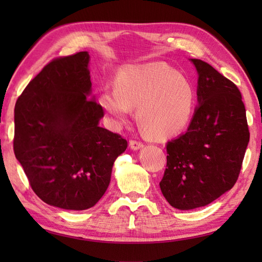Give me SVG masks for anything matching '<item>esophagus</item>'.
Instances as JSON below:
<instances>
[{
  "label": "esophagus",
  "instance_id": "esophagus-1",
  "mask_svg": "<svg viewBox=\"0 0 262 262\" xmlns=\"http://www.w3.org/2000/svg\"><path fill=\"white\" fill-rule=\"evenodd\" d=\"M144 146V144L140 141H136V140H130L129 141V147L132 149H134V151H136V149H140Z\"/></svg>",
  "mask_w": 262,
  "mask_h": 262
}]
</instances>
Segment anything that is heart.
Wrapping results in <instances>:
<instances>
[{
	"label": "heart",
	"mask_w": 262,
	"mask_h": 262,
	"mask_svg": "<svg viewBox=\"0 0 262 262\" xmlns=\"http://www.w3.org/2000/svg\"><path fill=\"white\" fill-rule=\"evenodd\" d=\"M100 103L117 125L137 107V120L146 135L163 140L182 132L191 119L194 91L185 76L162 63L129 65L117 76V88H107Z\"/></svg>",
	"instance_id": "b5f03b06"
}]
</instances>
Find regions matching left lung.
I'll return each instance as SVG.
<instances>
[{"label": "left lung", "instance_id": "obj_1", "mask_svg": "<svg viewBox=\"0 0 262 262\" xmlns=\"http://www.w3.org/2000/svg\"><path fill=\"white\" fill-rule=\"evenodd\" d=\"M198 107L187 132L166 143V169L160 188L168 203L188 210L214 202L240 174L250 133L237 86L200 59Z\"/></svg>", "mask_w": 262, "mask_h": 262}]
</instances>
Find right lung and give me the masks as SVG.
I'll use <instances>...</instances> for the list:
<instances>
[{"mask_svg": "<svg viewBox=\"0 0 262 262\" xmlns=\"http://www.w3.org/2000/svg\"><path fill=\"white\" fill-rule=\"evenodd\" d=\"M88 52L49 62L26 86L14 109L13 149L32 190L63 209L93 207L110 183L127 141L99 126L104 113L89 99Z\"/></svg>", "mask_w": 262, "mask_h": 262, "instance_id": "right-lung-1", "label": "right lung"}]
</instances>
